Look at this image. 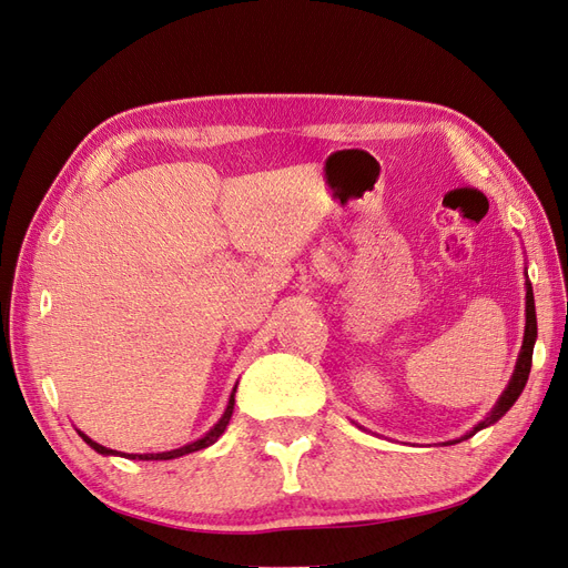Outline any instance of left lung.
Instances as JSON below:
<instances>
[{
  "instance_id": "8db88e82",
  "label": "left lung",
  "mask_w": 568,
  "mask_h": 568,
  "mask_svg": "<svg viewBox=\"0 0 568 568\" xmlns=\"http://www.w3.org/2000/svg\"><path fill=\"white\" fill-rule=\"evenodd\" d=\"M536 334H538V325H536V304H534V290H531V283L527 281V325H524V342H521V351H519V358H517V365H515V372L510 376V384L508 388L503 390V395L498 397V403L494 405V409L487 414L485 422H479L470 433H466L460 439H468L473 437L477 430L487 428L491 424H496L498 418L506 414L515 403L517 397L521 395L524 386H527V379H529V372H531V358H534V344H536ZM454 443H458V439H454ZM449 443V445H454Z\"/></svg>"
}]
</instances>
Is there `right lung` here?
Listing matches in <instances>:
<instances>
[{"label":"right lung","mask_w":568,"mask_h":568,"mask_svg":"<svg viewBox=\"0 0 568 568\" xmlns=\"http://www.w3.org/2000/svg\"><path fill=\"white\" fill-rule=\"evenodd\" d=\"M234 395H236V386H234V390H231V395H229V405H226L222 418H220V422H217L213 428H210L201 439H196V443L184 445V447L173 449V452H161V454H121V452H114V449H108V447L98 445L95 439H91L89 435H83L81 430H77V433L81 435L83 443H87L91 449H95L98 454H104V456H123V458H133V460H171V458H178V456H184V454H192V452L205 449V447L217 443V437H220V435L226 430V426H229L231 414H234Z\"/></svg>","instance_id":"right-lung-1"}]
</instances>
